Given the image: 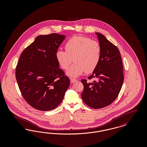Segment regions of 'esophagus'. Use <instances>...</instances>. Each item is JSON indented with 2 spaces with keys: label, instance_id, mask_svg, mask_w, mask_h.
<instances>
[{
  "label": "esophagus",
  "instance_id": "1",
  "mask_svg": "<svg viewBox=\"0 0 147 147\" xmlns=\"http://www.w3.org/2000/svg\"><path fill=\"white\" fill-rule=\"evenodd\" d=\"M77 81V80L76 79H74V78H71L70 79V83H74V82H76Z\"/></svg>",
  "mask_w": 147,
  "mask_h": 147
}]
</instances>
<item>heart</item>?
I'll return each instance as SVG.
<instances>
[{"label": "heart", "mask_w": 147, "mask_h": 147, "mask_svg": "<svg viewBox=\"0 0 147 147\" xmlns=\"http://www.w3.org/2000/svg\"><path fill=\"white\" fill-rule=\"evenodd\" d=\"M65 50L56 52L58 63L63 69H67L71 63H74L67 74L76 78L84 72L91 73L95 70L101 59V47L99 42L84 36H74L65 43Z\"/></svg>", "instance_id": "obj_1"}]
</instances>
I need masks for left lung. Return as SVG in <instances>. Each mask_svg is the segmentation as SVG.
I'll return each mask as SVG.
<instances>
[{"label": "left lung", "instance_id": "obj_1", "mask_svg": "<svg viewBox=\"0 0 147 147\" xmlns=\"http://www.w3.org/2000/svg\"><path fill=\"white\" fill-rule=\"evenodd\" d=\"M101 47L100 63L89 79L92 83L82 80L84 90L82 98L85 104L92 109H99L112 103L119 95L123 83V69L117 47L105 36L95 32Z\"/></svg>", "mask_w": 147, "mask_h": 147}]
</instances>
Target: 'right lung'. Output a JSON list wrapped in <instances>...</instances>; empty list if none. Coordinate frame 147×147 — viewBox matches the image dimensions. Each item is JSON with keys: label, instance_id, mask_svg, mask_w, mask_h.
Instances as JSON below:
<instances>
[{"label": "right lung", "instance_id": "right-lung-1", "mask_svg": "<svg viewBox=\"0 0 147 147\" xmlns=\"http://www.w3.org/2000/svg\"><path fill=\"white\" fill-rule=\"evenodd\" d=\"M65 36L40 35L24 50L15 76L25 100L40 111L56 109L63 101L70 80L61 69L56 53Z\"/></svg>", "mask_w": 147, "mask_h": 147}]
</instances>
